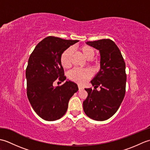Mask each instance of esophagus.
I'll list each match as a JSON object with an SVG mask.
<instances>
[{
	"label": "esophagus",
	"instance_id": "esophagus-1",
	"mask_svg": "<svg viewBox=\"0 0 150 150\" xmlns=\"http://www.w3.org/2000/svg\"><path fill=\"white\" fill-rule=\"evenodd\" d=\"M78 88H79V91H80V90H82V89H83V87L81 86V85H79V86H78Z\"/></svg>",
	"mask_w": 150,
	"mask_h": 150
}]
</instances>
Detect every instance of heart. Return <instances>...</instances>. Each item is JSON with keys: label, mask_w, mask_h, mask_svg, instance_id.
<instances>
[{"label": "heart", "mask_w": 150, "mask_h": 150, "mask_svg": "<svg viewBox=\"0 0 150 150\" xmlns=\"http://www.w3.org/2000/svg\"><path fill=\"white\" fill-rule=\"evenodd\" d=\"M80 50L86 59L91 60L94 57L95 52L93 47L89 45H82L80 47ZM72 50L71 47L64 51L60 56V63L63 68H68L71 66L70 57ZM92 75V72L89 69L75 68L69 73L70 80L79 84H84Z\"/></svg>", "instance_id": "b5f03b06"}]
</instances>
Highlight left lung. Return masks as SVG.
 <instances>
[{"instance_id": "left-lung-1", "label": "left lung", "mask_w": 150, "mask_h": 150, "mask_svg": "<svg viewBox=\"0 0 150 150\" xmlns=\"http://www.w3.org/2000/svg\"><path fill=\"white\" fill-rule=\"evenodd\" d=\"M99 50L100 69L91 81L95 90L85 89L88 97L83 109L91 119L103 121L117 112L126 92V64L119 47L113 40L101 39L86 42ZM99 86L100 91L96 89Z\"/></svg>"}]
</instances>
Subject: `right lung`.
I'll list each match as a JSON object with an SVG mask.
<instances>
[{
    "label": "right lung",
    "mask_w": 150,
    "mask_h": 150,
    "mask_svg": "<svg viewBox=\"0 0 150 150\" xmlns=\"http://www.w3.org/2000/svg\"><path fill=\"white\" fill-rule=\"evenodd\" d=\"M79 42L59 37H46L37 44L28 60L26 70L27 95L36 113L42 119L53 121L66 112L68 102L79 90L70 81L59 86L55 81L66 80L60 56L64 51Z\"/></svg>",
    "instance_id": "obj_1"
}]
</instances>
